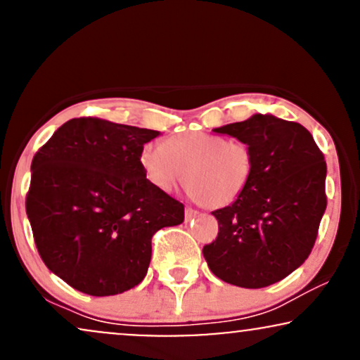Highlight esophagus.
I'll return each instance as SVG.
<instances>
[{
    "mask_svg": "<svg viewBox=\"0 0 360 360\" xmlns=\"http://www.w3.org/2000/svg\"><path fill=\"white\" fill-rule=\"evenodd\" d=\"M198 212L195 209H192V207H187V209H185V217L187 219H192V217H195Z\"/></svg>",
    "mask_w": 360,
    "mask_h": 360,
    "instance_id": "esophagus-1",
    "label": "esophagus"
}]
</instances>
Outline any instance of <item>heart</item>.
Returning a JSON list of instances; mask_svg holds the SVG:
<instances>
[{
    "instance_id": "1",
    "label": "heart",
    "mask_w": 360,
    "mask_h": 360,
    "mask_svg": "<svg viewBox=\"0 0 360 360\" xmlns=\"http://www.w3.org/2000/svg\"><path fill=\"white\" fill-rule=\"evenodd\" d=\"M139 162L158 188L172 190L185 179L190 195L212 209L234 204L255 175L251 146L212 133H181L165 146L146 143Z\"/></svg>"
}]
</instances>
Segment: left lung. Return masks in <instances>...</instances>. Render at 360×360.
Listing matches in <instances>:
<instances>
[{"label": "left lung", "instance_id": "left-lung-1", "mask_svg": "<svg viewBox=\"0 0 360 360\" xmlns=\"http://www.w3.org/2000/svg\"><path fill=\"white\" fill-rule=\"evenodd\" d=\"M214 131L251 146L255 175L234 204L214 210L217 238L202 252L222 281L264 288L310 256L327 209V163L310 131L271 114Z\"/></svg>", "mask_w": 360, "mask_h": 360}]
</instances>
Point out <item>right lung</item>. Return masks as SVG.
<instances>
[{
	"instance_id": "1",
	"label": "right lung",
	"mask_w": 360,
	"mask_h": 360,
	"mask_svg": "<svg viewBox=\"0 0 360 360\" xmlns=\"http://www.w3.org/2000/svg\"><path fill=\"white\" fill-rule=\"evenodd\" d=\"M160 131L75 117L33 156L27 215L41 261L72 288L109 297L143 281L156 231L184 222V204L139 162Z\"/></svg>"
}]
</instances>
